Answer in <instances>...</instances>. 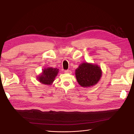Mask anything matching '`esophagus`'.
I'll return each mask as SVG.
<instances>
[{"mask_svg": "<svg viewBox=\"0 0 134 134\" xmlns=\"http://www.w3.org/2000/svg\"><path fill=\"white\" fill-rule=\"evenodd\" d=\"M64 72H65V73H68V74H71V71L69 70H66L64 71Z\"/></svg>", "mask_w": 134, "mask_h": 134, "instance_id": "esophagus-1", "label": "esophagus"}]
</instances>
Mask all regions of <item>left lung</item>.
Masks as SVG:
<instances>
[{
  "label": "left lung",
  "mask_w": 134,
  "mask_h": 134,
  "mask_svg": "<svg viewBox=\"0 0 134 134\" xmlns=\"http://www.w3.org/2000/svg\"><path fill=\"white\" fill-rule=\"evenodd\" d=\"M102 74L101 69L98 65L88 63L81 64L75 70L77 81L83 87H90L97 84Z\"/></svg>",
  "instance_id": "1"
}]
</instances>
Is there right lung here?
<instances>
[{
    "label": "right lung",
    "instance_id": "right-lung-1",
    "mask_svg": "<svg viewBox=\"0 0 134 134\" xmlns=\"http://www.w3.org/2000/svg\"><path fill=\"white\" fill-rule=\"evenodd\" d=\"M59 69L57 68H47L43 69L42 73L37 77L38 81L43 84L49 85L52 84L58 75Z\"/></svg>",
    "mask_w": 134,
    "mask_h": 134
}]
</instances>
